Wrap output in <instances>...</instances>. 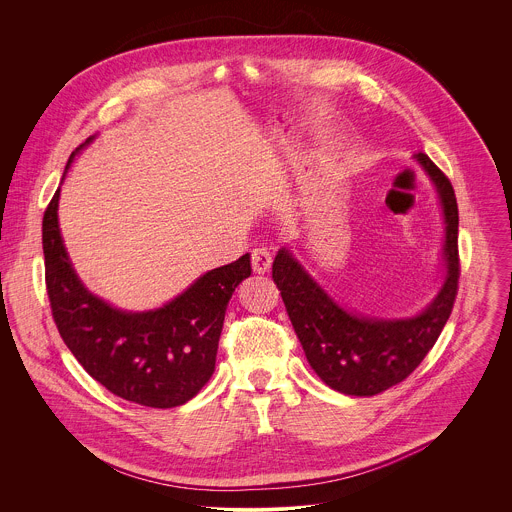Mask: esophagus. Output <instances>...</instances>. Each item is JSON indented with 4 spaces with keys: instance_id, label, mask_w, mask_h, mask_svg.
<instances>
[{
    "instance_id": "1",
    "label": "esophagus",
    "mask_w": 512,
    "mask_h": 512,
    "mask_svg": "<svg viewBox=\"0 0 512 512\" xmlns=\"http://www.w3.org/2000/svg\"><path fill=\"white\" fill-rule=\"evenodd\" d=\"M251 265H253V271L263 275L269 271L271 267V253L265 249V247H257L251 251Z\"/></svg>"
}]
</instances>
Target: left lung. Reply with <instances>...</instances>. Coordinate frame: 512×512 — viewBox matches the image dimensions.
Returning <instances> with one entry per match:
<instances>
[{
  "instance_id": "left-lung-1",
  "label": "left lung",
  "mask_w": 512,
  "mask_h": 512,
  "mask_svg": "<svg viewBox=\"0 0 512 512\" xmlns=\"http://www.w3.org/2000/svg\"><path fill=\"white\" fill-rule=\"evenodd\" d=\"M433 179L445 213V285L435 301L413 319H367L343 311L281 249L273 261V281L303 345L309 365L331 389L373 397L405 381L427 357L447 325L459 291V207L449 177L425 155H415Z\"/></svg>"
}]
</instances>
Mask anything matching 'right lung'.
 Returning a JSON list of instances; mask_svg holds the SVG:
<instances>
[{
  "label": "right lung",
  "instance_id": "right-lung-1",
  "mask_svg": "<svg viewBox=\"0 0 512 512\" xmlns=\"http://www.w3.org/2000/svg\"><path fill=\"white\" fill-rule=\"evenodd\" d=\"M57 201L59 189L43 213L41 243L47 297L63 343L97 383L125 401L153 409L187 403L215 371L227 303L251 275L249 255L205 273L161 309L117 311L77 279L59 235Z\"/></svg>",
  "mask_w": 512,
  "mask_h": 512
}]
</instances>
